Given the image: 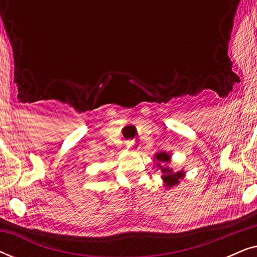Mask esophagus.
<instances>
[{
  "label": "esophagus",
  "mask_w": 257,
  "mask_h": 257,
  "mask_svg": "<svg viewBox=\"0 0 257 257\" xmlns=\"http://www.w3.org/2000/svg\"><path fill=\"white\" fill-rule=\"evenodd\" d=\"M126 147H127V150H130V151H138L139 150V146H138V144H137L136 142H127L126 143Z\"/></svg>",
  "instance_id": "esophagus-1"
}]
</instances>
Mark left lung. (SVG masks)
<instances>
[{"label":"left lung","instance_id":"1","mask_svg":"<svg viewBox=\"0 0 257 257\" xmlns=\"http://www.w3.org/2000/svg\"><path fill=\"white\" fill-rule=\"evenodd\" d=\"M171 154L166 152H158L154 154V163L156 166L161 171V179L164 181V187L166 189H171L174 186L180 184L181 179L185 178L186 173L184 171H173V168L167 166L171 163Z\"/></svg>","mask_w":257,"mask_h":257}]
</instances>
